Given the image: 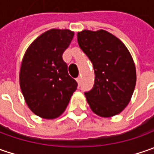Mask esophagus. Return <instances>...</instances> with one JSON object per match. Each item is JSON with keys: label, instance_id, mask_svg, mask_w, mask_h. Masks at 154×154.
<instances>
[{"label": "esophagus", "instance_id": "esophagus-1", "mask_svg": "<svg viewBox=\"0 0 154 154\" xmlns=\"http://www.w3.org/2000/svg\"><path fill=\"white\" fill-rule=\"evenodd\" d=\"M81 80H82V79H81V76H79V77L76 79V80H77V82H78L79 85H80V83H81Z\"/></svg>", "mask_w": 154, "mask_h": 154}]
</instances>
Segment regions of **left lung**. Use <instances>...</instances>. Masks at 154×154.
Returning a JSON list of instances; mask_svg holds the SVG:
<instances>
[{
	"label": "left lung",
	"mask_w": 154,
	"mask_h": 154,
	"mask_svg": "<svg viewBox=\"0 0 154 154\" xmlns=\"http://www.w3.org/2000/svg\"><path fill=\"white\" fill-rule=\"evenodd\" d=\"M77 40L95 74L92 89L85 92L90 108L102 117L119 114L129 103L136 83L129 51L120 39L104 30H84L78 32Z\"/></svg>",
	"instance_id": "obj_1"
}]
</instances>
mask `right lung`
<instances>
[{
  "label": "right lung",
  "instance_id": "right-lung-1",
  "mask_svg": "<svg viewBox=\"0 0 154 154\" xmlns=\"http://www.w3.org/2000/svg\"><path fill=\"white\" fill-rule=\"evenodd\" d=\"M74 32L51 29L35 39L23 57L20 72L21 92L28 107L45 119H54L67 108L77 82L68 73L62 54Z\"/></svg>",
  "mask_w": 154,
  "mask_h": 154
}]
</instances>
